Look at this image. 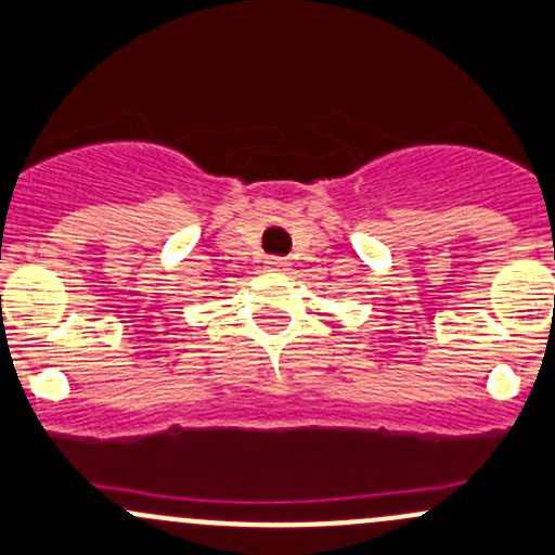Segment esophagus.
<instances>
[{
	"instance_id": "34e87169",
	"label": "esophagus",
	"mask_w": 555,
	"mask_h": 555,
	"mask_svg": "<svg viewBox=\"0 0 555 555\" xmlns=\"http://www.w3.org/2000/svg\"><path fill=\"white\" fill-rule=\"evenodd\" d=\"M266 268L268 271H289V260L287 258H266Z\"/></svg>"
}]
</instances>
